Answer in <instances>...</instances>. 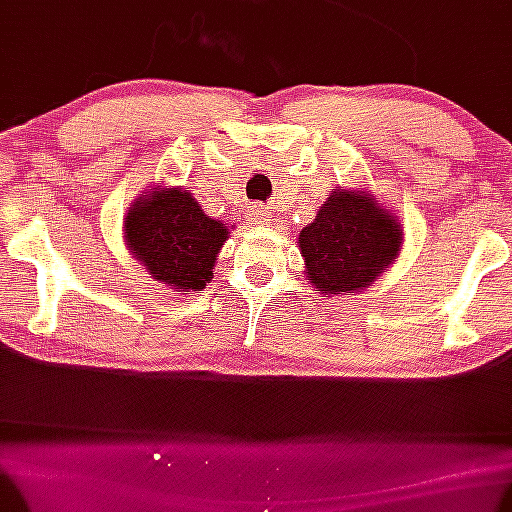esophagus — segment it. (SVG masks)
Returning a JSON list of instances; mask_svg holds the SVG:
<instances>
[{
    "mask_svg": "<svg viewBox=\"0 0 512 512\" xmlns=\"http://www.w3.org/2000/svg\"><path fill=\"white\" fill-rule=\"evenodd\" d=\"M247 221H250L252 226H265L269 221V211L262 209V206H252L250 213H247Z\"/></svg>",
    "mask_w": 512,
    "mask_h": 512,
    "instance_id": "obj_1",
    "label": "esophagus"
}]
</instances>
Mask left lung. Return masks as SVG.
Segmentation results:
<instances>
[{"mask_svg":"<svg viewBox=\"0 0 512 512\" xmlns=\"http://www.w3.org/2000/svg\"><path fill=\"white\" fill-rule=\"evenodd\" d=\"M403 228L369 192L335 189L299 233L306 277L318 294H357L396 262Z\"/></svg>","mask_w":512,"mask_h":512,"instance_id":"obj_1","label":"left lung"}]
</instances>
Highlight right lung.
<instances>
[{
  "label": "right lung",
  "instance_id": "right-lung-1",
  "mask_svg": "<svg viewBox=\"0 0 512 512\" xmlns=\"http://www.w3.org/2000/svg\"><path fill=\"white\" fill-rule=\"evenodd\" d=\"M123 238L155 282L174 291H201L213 279L228 226L206 216L187 189H155L131 204Z\"/></svg>",
  "mask_w": 512,
  "mask_h": 512
}]
</instances>
